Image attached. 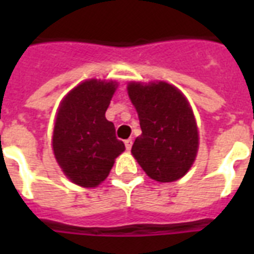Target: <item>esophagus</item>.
<instances>
[{
	"label": "esophagus",
	"mask_w": 254,
	"mask_h": 254,
	"mask_svg": "<svg viewBox=\"0 0 254 254\" xmlns=\"http://www.w3.org/2000/svg\"><path fill=\"white\" fill-rule=\"evenodd\" d=\"M131 145H133V139L131 138L125 139V147H127V150H130Z\"/></svg>",
	"instance_id": "obj_1"
}]
</instances>
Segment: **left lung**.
Masks as SVG:
<instances>
[{"label":"left lung","instance_id":"left-lung-1","mask_svg":"<svg viewBox=\"0 0 254 254\" xmlns=\"http://www.w3.org/2000/svg\"><path fill=\"white\" fill-rule=\"evenodd\" d=\"M127 95L142 130L131 146V154L151 179L178 181L192 166L199 147L196 121L189 101L178 88L165 81H131Z\"/></svg>","mask_w":254,"mask_h":254}]
</instances>
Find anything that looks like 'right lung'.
Here are the masks:
<instances>
[{
    "instance_id": "right-lung-1",
    "label": "right lung",
    "mask_w": 254,
    "mask_h": 254,
    "mask_svg": "<svg viewBox=\"0 0 254 254\" xmlns=\"http://www.w3.org/2000/svg\"><path fill=\"white\" fill-rule=\"evenodd\" d=\"M117 83L85 80L62 100L54 125L53 149L69 181L96 187L109 175L125 145L116 137L113 123L105 119Z\"/></svg>"
}]
</instances>
